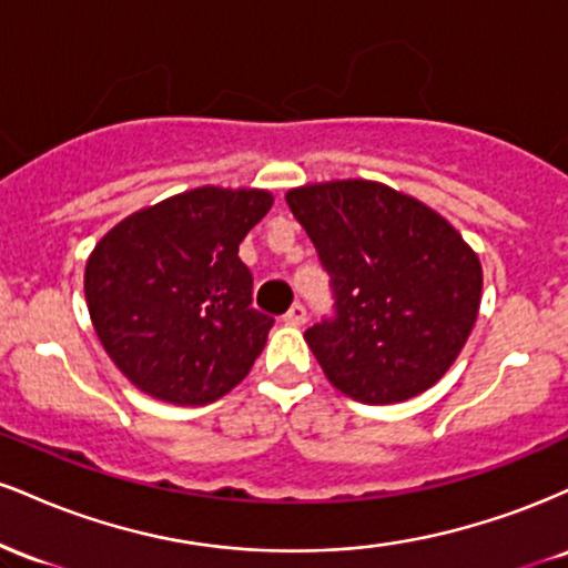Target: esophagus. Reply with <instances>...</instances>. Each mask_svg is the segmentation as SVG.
<instances>
[{
    "label": "esophagus",
    "mask_w": 568,
    "mask_h": 568,
    "mask_svg": "<svg viewBox=\"0 0 568 568\" xmlns=\"http://www.w3.org/2000/svg\"><path fill=\"white\" fill-rule=\"evenodd\" d=\"M285 325H304L306 323V306L304 304H293L288 312L283 315Z\"/></svg>",
    "instance_id": "obj_1"
}]
</instances>
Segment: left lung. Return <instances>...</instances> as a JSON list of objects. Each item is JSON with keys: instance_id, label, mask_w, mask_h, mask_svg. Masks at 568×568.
I'll return each instance as SVG.
<instances>
[{"instance_id": "1", "label": "left lung", "mask_w": 568, "mask_h": 568, "mask_svg": "<svg viewBox=\"0 0 568 568\" xmlns=\"http://www.w3.org/2000/svg\"><path fill=\"white\" fill-rule=\"evenodd\" d=\"M285 202L331 275L334 317L304 334L328 382L368 406L433 387L478 317L473 247L425 202L376 181L306 184Z\"/></svg>"}]
</instances>
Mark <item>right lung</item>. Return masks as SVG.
Returning a JSON list of instances; mask_svg holds the SVG:
<instances>
[{
    "mask_svg": "<svg viewBox=\"0 0 568 568\" xmlns=\"http://www.w3.org/2000/svg\"><path fill=\"white\" fill-rule=\"evenodd\" d=\"M270 207L264 189L200 186L120 221L90 253V321L141 393L205 406L245 379L275 321L251 306L237 251Z\"/></svg>",
    "mask_w": 568,
    "mask_h": 568,
    "instance_id": "obj_1",
    "label": "right lung"
}]
</instances>
